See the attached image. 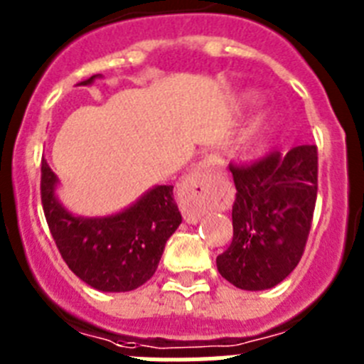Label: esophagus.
I'll list each match as a JSON object with an SVG mask.
<instances>
[{
	"instance_id": "esophagus-1",
	"label": "esophagus",
	"mask_w": 364,
	"mask_h": 364,
	"mask_svg": "<svg viewBox=\"0 0 364 364\" xmlns=\"http://www.w3.org/2000/svg\"><path fill=\"white\" fill-rule=\"evenodd\" d=\"M220 171V160L210 154L186 176L178 188V198L182 202V213L188 224L202 220L208 210V182Z\"/></svg>"
}]
</instances>
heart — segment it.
<instances>
[{
    "label": "heart",
    "mask_w": 364,
    "mask_h": 364,
    "mask_svg": "<svg viewBox=\"0 0 364 364\" xmlns=\"http://www.w3.org/2000/svg\"><path fill=\"white\" fill-rule=\"evenodd\" d=\"M268 127H269V118L266 117V114H260V117L257 118L252 125H250V129H247V133H246L247 146H255V144L260 140V136H264V133L268 131Z\"/></svg>",
    "instance_id": "b5f03b06"
}]
</instances>
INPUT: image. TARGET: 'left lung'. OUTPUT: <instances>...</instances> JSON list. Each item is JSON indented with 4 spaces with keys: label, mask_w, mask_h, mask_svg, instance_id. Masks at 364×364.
I'll return each instance as SVG.
<instances>
[{
    "label": "left lung",
    "mask_w": 364,
    "mask_h": 364,
    "mask_svg": "<svg viewBox=\"0 0 364 364\" xmlns=\"http://www.w3.org/2000/svg\"><path fill=\"white\" fill-rule=\"evenodd\" d=\"M235 195L233 240L217 257L220 275L240 290H268L299 264L317 198V147L266 154L247 166L230 164Z\"/></svg>",
    "instance_id": "obj_1"
}]
</instances>
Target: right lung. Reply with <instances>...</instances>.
<instances>
[{
  "label": "right lung",
  "mask_w": 364,
  "mask_h": 364,
  "mask_svg": "<svg viewBox=\"0 0 364 364\" xmlns=\"http://www.w3.org/2000/svg\"><path fill=\"white\" fill-rule=\"evenodd\" d=\"M98 74L82 82L89 85ZM58 178L41 160V204L50 235L74 275L100 291H131L159 268L182 222L173 186H154L131 208L100 218L74 217L56 198Z\"/></svg>",
  "instance_id": "1"
}]
</instances>
